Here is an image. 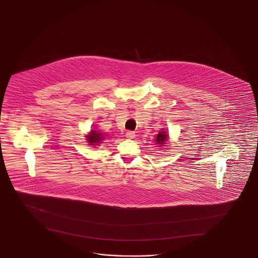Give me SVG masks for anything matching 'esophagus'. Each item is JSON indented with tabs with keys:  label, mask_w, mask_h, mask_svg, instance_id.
Listing matches in <instances>:
<instances>
[{
	"label": "esophagus",
	"mask_w": 258,
	"mask_h": 258,
	"mask_svg": "<svg viewBox=\"0 0 258 258\" xmlns=\"http://www.w3.org/2000/svg\"><path fill=\"white\" fill-rule=\"evenodd\" d=\"M125 136H126V138H128V139H134V137H135V134H134V132L128 131V132H126Z\"/></svg>",
	"instance_id": "34e87169"
}]
</instances>
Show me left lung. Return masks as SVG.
<instances>
[{"instance_id": "8db88e82", "label": "left lung", "mask_w": 258, "mask_h": 258, "mask_svg": "<svg viewBox=\"0 0 258 258\" xmlns=\"http://www.w3.org/2000/svg\"><path fill=\"white\" fill-rule=\"evenodd\" d=\"M166 140H167V134L166 133H164V132H161L157 135V137H156V142L157 144H164V143L166 142Z\"/></svg>"}]
</instances>
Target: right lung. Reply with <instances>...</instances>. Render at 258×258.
Returning <instances> with one entry per match:
<instances>
[{
  "mask_svg": "<svg viewBox=\"0 0 258 258\" xmlns=\"http://www.w3.org/2000/svg\"><path fill=\"white\" fill-rule=\"evenodd\" d=\"M101 139H102L101 134H98L95 131H91L90 135L88 136V141H89V143H90L91 145H92L93 143H99V141H100Z\"/></svg>",
  "mask_w": 258,
  "mask_h": 258,
  "instance_id": "1",
  "label": "right lung"
}]
</instances>
